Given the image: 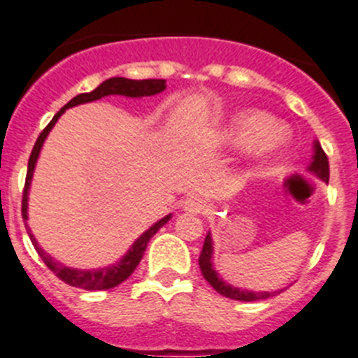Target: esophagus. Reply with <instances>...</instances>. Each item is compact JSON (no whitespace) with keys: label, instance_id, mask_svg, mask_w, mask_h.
<instances>
[{"label":"esophagus","instance_id":"obj_1","mask_svg":"<svg viewBox=\"0 0 358 358\" xmlns=\"http://www.w3.org/2000/svg\"><path fill=\"white\" fill-rule=\"evenodd\" d=\"M210 208L207 199L203 198H191L185 201V210L189 212H194V214H205V212Z\"/></svg>","mask_w":358,"mask_h":358}]
</instances>
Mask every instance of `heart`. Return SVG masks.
Returning <instances> with one entry per match:
<instances>
[{"mask_svg": "<svg viewBox=\"0 0 358 358\" xmlns=\"http://www.w3.org/2000/svg\"><path fill=\"white\" fill-rule=\"evenodd\" d=\"M228 139L235 144H251V151L266 157L285 143V131L273 124V119L262 112L246 110L234 117L228 130Z\"/></svg>", "mask_w": 358, "mask_h": 358, "instance_id": "obj_1", "label": "heart"}]
</instances>
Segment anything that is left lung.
<instances>
[{
    "instance_id": "1",
    "label": "left lung",
    "mask_w": 358,
    "mask_h": 358,
    "mask_svg": "<svg viewBox=\"0 0 358 358\" xmlns=\"http://www.w3.org/2000/svg\"><path fill=\"white\" fill-rule=\"evenodd\" d=\"M315 153H314V162L310 164L312 173L320 176L321 180L328 183V178H330V166H328V157L327 153L323 151V148L320 146V143H315ZM199 267H201V273L205 276L208 283H210L212 287L219 292V294L227 296L230 299H237V301H257V299H266L269 296H275L278 292H250V291H241L237 287H231L228 283H224L223 280L219 278L217 273L214 271V267H212V239L210 234H207L205 237V243H203V250L201 255H199Z\"/></svg>"
}]
</instances>
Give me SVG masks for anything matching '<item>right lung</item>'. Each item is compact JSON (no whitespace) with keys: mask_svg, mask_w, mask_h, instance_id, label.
<instances>
[{"mask_svg":"<svg viewBox=\"0 0 358 358\" xmlns=\"http://www.w3.org/2000/svg\"><path fill=\"white\" fill-rule=\"evenodd\" d=\"M166 89V80H128V78H110L105 80L98 89H94L92 92H83V94H78L76 98L71 99L67 103L66 107L60 108V112L55 114V117L51 119L50 124L41 131V135L37 137V143H35L34 150H31L30 160H28V171H27V182H24V191H22V203H21V214L22 219H27V205H28V189H30V182L31 176H34V169H35V162H37V157L41 153V148H43L44 139L48 137L50 130L53 128V124L59 121V117L62 115V112L66 108L76 107L80 103H89L94 101V99L103 98V96L108 94H121V96H130V98H141V96H153L157 92H162ZM169 221V215H166L164 219H160L159 223H155L150 230L144 231L141 235L139 239L135 241L134 246L130 248L127 255L121 259V262H117L115 266L107 267V269H96V271H80V269H71V267L62 266L60 262H55L53 257H50L43 248H38L37 241H35L34 234L30 231L27 224V231L30 235L31 244L37 250L38 257L44 260L48 267H50L51 271L55 275L59 276L64 283L67 285H73V287H80V289H89V291H103V289H112L115 285H119L121 282L128 278L131 273L135 271V267L139 266L141 259H143L144 251H146L148 243L164 224Z\"/></svg>","mask_w":358,"mask_h":358,"instance_id":"1","label":"right lung"}]
</instances>
